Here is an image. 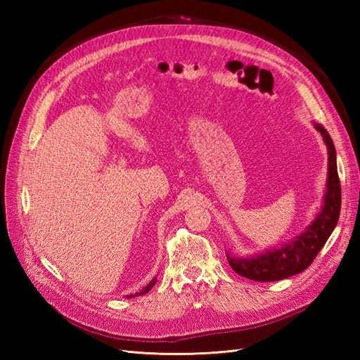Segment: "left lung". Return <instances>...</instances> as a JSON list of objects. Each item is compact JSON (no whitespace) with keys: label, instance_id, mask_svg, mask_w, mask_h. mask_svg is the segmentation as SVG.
Returning a JSON list of instances; mask_svg holds the SVG:
<instances>
[{"label":"left lung","instance_id":"obj_1","mask_svg":"<svg viewBox=\"0 0 360 360\" xmlns=\"http://www.w3.org/2000/svg\"><path fill=\"white\" fill-rule=\"evenodd\" d=\"M314 126L323 135L329 151L328 192H326L323 209L307 230L299 234L296 240L281 249L269 250L266 254L250 258H236L226 254V259L233 270L243 278L258 282H274L300 274L308 269L319 255L340 219L341 181L338 177L335 146L328 130L317 123Z\"/></svg>","mask_w":360,"mask_h":360}]
</instances>
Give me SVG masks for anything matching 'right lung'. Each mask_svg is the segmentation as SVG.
I'll list each match as a JSON object with an SVG mask.
<instances>
[{"mask_svg": "<svg viewBox=\"0 0 360 360\" xmlns=\"http://www.w3.org/2000/svg\"><path fill=\"white\" fill-rule=\"evenodd\" d=\"M155 282H156V278H155L153 281H151L147 287H144L143 290H141L139 292H136V294H129V296H126V297H127V299H130V297H135V296H138V294H139V296H143V294H146V292H148V291L151 290V287L155 285Z\"/></svg>", "mask_w": 360, "mask_h": 360, "instance_id": "right-lung-1", "label": "right lung"}]
</instances>
